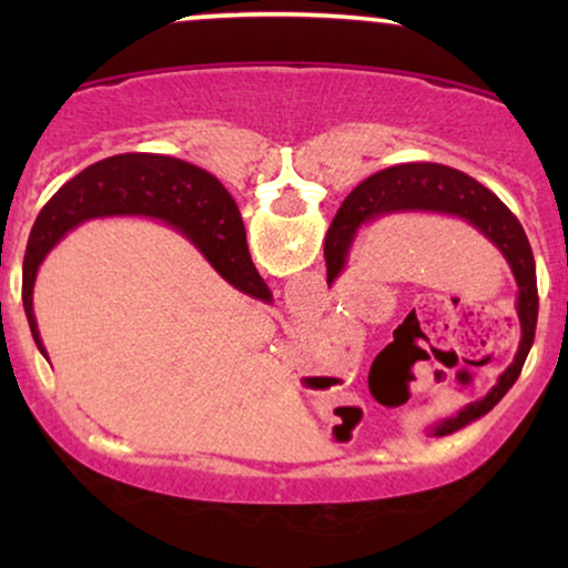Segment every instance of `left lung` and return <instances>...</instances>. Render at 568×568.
Segmentation results:
<instances>
[{
	"label": "left lung",
	"mask_w": 568,
	"mask_h": 568,
	"mask_svg": "<svg viewBox=\"0 0 568 568\" xmlns=\"http://www.w3.org/2000/svg\"><path fill=\"white\" fill-rule=\"evenodd\" d=\"M393 214H442L468 222L504 255L517 284L515 310L519 321V344L515 359L496 377V385L484 398L468 403L455 416L439 418L426 426L429 437H445L491 410L523 372L535 338V325H538V276H535L532 247L517 216L486 185L473 181L460 170L437 165V162H408V165H395L369 175L344 199L336 220L331 222L328 235H325L328 282H336L344 274L359 232Z\"/></svg>",
	"instance_id": "1"
}]
</instances>
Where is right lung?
Masks as SVG:
<instances>
[{"mask_svg": "<svg viewBox=\"0 0 568 568\" xmlns=\"http://www.w3.org/2000/svg\"><path fill=\"white\" fill-rule=\"evenodd\" d=\"M108 216H142L168 224L199 247L224 282L247 297L271 302L245 243V224L227 189L204 168L168 154H113L67 181L38 214L22 261V307L38 348L45 346L33 310L38 268L59 240L80 224Z\"/></svg>", "mask_w": 568, "mask_h": 568, "instance_id": "1", "label": "right lung"}]
</instances>
